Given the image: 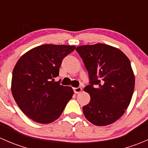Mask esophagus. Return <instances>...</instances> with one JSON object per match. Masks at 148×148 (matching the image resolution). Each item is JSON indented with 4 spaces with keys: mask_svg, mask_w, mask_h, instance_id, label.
<instances>
[{
    "mask_svg": "<svg viewBox=\"0 0 148 148\" xmlns=\"http://www.w3.org/2000/svg\"><path fill=\"white\" fill-rule=\"evenodd\" d=\"M74 92L75 94H78V93H80V92H82V89L81 87H77V88H74Z\"/></svg>",
    "mask_w": 148,
    "mask_h": 148,
    "instance_id": "34e87169",
    "label": "esophagus"
}]
</instances>
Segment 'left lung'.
<instances>
[{"instance_id":"obj_1","label":"left lung","mask_w":148,"mask_h":148,"mask_svg":"<svg viewBox=\"0 0 148 148\" xmlns=\"http://www.w3.org/2000/svg\"><path fill=\"white\" fill-rule=\"evenodd\" d=\"M76 51L90 79L84 89L91 98L82 108L85 117L97 126L112 124L123 115L133 95L135 74L129 59L117 48L104 44L79 46Z\"/></svg>"}]
</instances>
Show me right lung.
<instances>
[{
  "label": "right lung",
  "instance_id": "add662e5",
  "mask_svg": "<svg viewBox=\"0 0 148 148\" xmlns=\"http://www.w3.org/2000/svg\"><path fill=\"white\" fill-rule=\"evenodd\" d=\"M75 46L44 44L31 49L15 65L11 92L23 113L34 122L49 124L63 112L74 91L54 82L66 56Z\"/></svg>",
  "mask_w": 148,
  "mask_h": 148
}]
</instances>
